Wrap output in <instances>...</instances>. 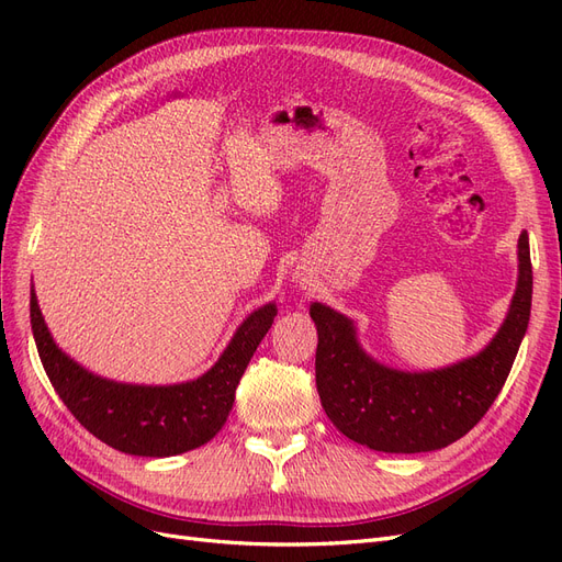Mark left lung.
I'll list each match as a JSON object with an SVG mask.
<instances>
[{
    "label": "left lung",
    "instance_id": "obj_1",
    "mask_svg": "<svg viewBox=\"0 0 562 562\" xmlns=\"http://www.w3.org/2000/svg\"><path fill=\"white\" fill-rule=\"evenodd\" d=\"M532 307L530 239L520 232L518 281L495 337L469 359L436 370H398L361 347L356 323L312 302L318 330L316 389L328 419L353 443L378 452H431L469 434L495 403Z\"/></svg>",
    "mask_w": 562,
    "mask_h": 562
}]
</instances>
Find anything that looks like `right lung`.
<instances>
[{
    "label": "right lung",
    "instance_id": "obj_1",
    "mask_svg": "<svg viewBox=\"0 0 562 562\" xmlns=\"http://www.w3.org/2000/svg\"><path fill=\"white\" fill-rule=\"evenodd\" d=\"M277 312V304L269 302L248 314L201 378L151 386L100 378L70 359L48 333L35 288L30 291L32 335L56 394L83 429L110 448L138 457L182 454L209 443L223 429L236 386Z\"/></svg>",
    "mask_w": 562,
    "mask_h": 562
}]
</instances>
